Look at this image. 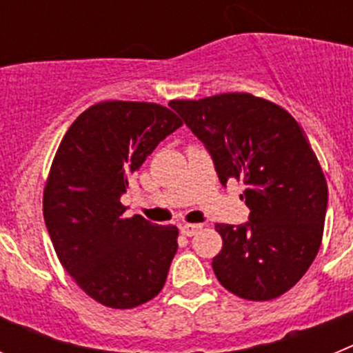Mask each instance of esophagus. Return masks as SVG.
Returning a JSON list of instances; mask_svg holds the SVG:
<instances>
[{"label": "esophagus", "instance_id": "esophagus-1", "mask_svg": "<svg viewBox=\"0 0 353 353\" xmlns=\"http://www.w3.org/2000/svg\"><path fill=\"white\" fill-rule=\"evenodd\" d=\"M201 228H203L201 224H182V226H180V232H182L185 236H192L196 235Z\"/></svg>", "mask_w": 353, "mask_h": 353}]
</instances>
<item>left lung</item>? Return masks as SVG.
<instances>
[{
    "label": "left lung",
    "instance_id": "1",
    "mask_svg": "<svg viewBox=\"0 0 353 353\" xmlns=\"http://www.w3.org/2000/svg\"><path fill=\"white\" fill-rule=\"evenodd\" d=\"M171 108L203 143L219 182L242 180L249 221L215 224L223 249L212 260L236 297L270 301L310 269L322 244L327 182L295 118L249 93H221Z\"/></svg>",
    "mask_w": 353,
    "mask_h": 353
}]
</instances>
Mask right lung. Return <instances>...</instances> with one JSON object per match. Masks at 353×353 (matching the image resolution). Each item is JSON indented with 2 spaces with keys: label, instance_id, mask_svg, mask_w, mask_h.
I'll return each mask as SVG.
<instances>
[{
  "label": "right lung",
  "instance_id": "obj_1",
  "mask_svg": "<svg viewBox=\"0 0 353 353\" xmlns=\"http://www.w3.org/2000/svg\"><path fill=\"white\" fill-rule=\"evenodd\" d=\"M182 120L154 102L88 108L61 139L43 189V221L61 265L97 302L130 310L154 299L179 249L176 226L123 217L129 179Z\"/></svg>",
  "mask_w": 353,
  "mask_h": 353
}]
</instances>
